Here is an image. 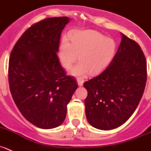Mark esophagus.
<instances>
[{"label":"esophagus","instance_id":"obj_1","mask_svg":"<svg viewBox=\"0 0 151 151\" xmlns=\"http://www.w3.org/2000/svg\"><path fill=\"white\" fill-rule=\"evenodd\" d=\"M83 83H84V80H80V79H78L77 80V83H78L79 86H82L83 85Z\"/></svg>","mask_w":151,"mask_h":151}]
</instances>
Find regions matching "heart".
Listing matches in <instances>:
<instances>
[{"label": "heart", "instance_id": "obj_1", "mask_svg": "<svg viewBox=\"0 0 151 151\" xmlns=\"http://www.w3.org/2000/svg\"><path fill=\"white\" fill-rule=\"evenodd\" d=\"M71 42L63 39L58 49V58L61 65L68 69L79 55L80 63L70 70L72 75L79 78H84L88 73L91 75L100 73L109 65L116 55L114 40L96 31L76 32L71 35Z\"/></svg>", "mask_w": 151, "mask_h": 151}]
</instances>
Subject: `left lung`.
Listing matches in <instances>:
<instances>
[{
	"label": "left lung",
	"instance_id": "obj_1",
	"mask_svg": "<svg viewBox=\"0 0 151 151\" xmlns=\"http://www.w3.org/2000/svg\"><path fill=\"white\" fill-rule=\"evenodd\" d=\"M114 58L101 74L83 84L86 115L91 126L112 130L134 114L144 93L147 63L139 45L122 33Z\"/></svg>",
	"mask_w": 151,
	"mask_h": 151
}]
</instances>
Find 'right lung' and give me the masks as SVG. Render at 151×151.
<instances>
[{
	"label": "right lung",
	"mask_w": 151,
	"mask_h": 151,
	"mask_svg": "<svg viewBox=\"0 0 151 151\" xmlns=\"http://www.w3.org/2000/svg\"><path fill=\"white\" fill-rule=\"evenodd\" d=\"M68 17H49L35 23L14 45L9 62V83L23 116L43 129L58 127L77 88L59 62L60 38Z\"/></svg>",
	"instance_id": "obj_1"
}]
</instances>
